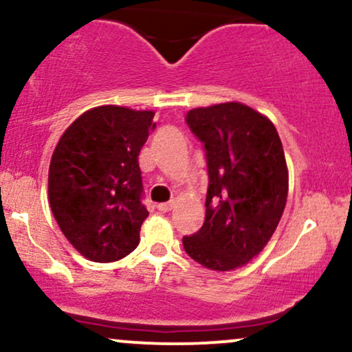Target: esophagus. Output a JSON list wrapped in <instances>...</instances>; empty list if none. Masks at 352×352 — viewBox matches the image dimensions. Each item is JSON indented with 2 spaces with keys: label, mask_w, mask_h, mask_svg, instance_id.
Returning a JSON list of instances; mask_svg holds the SVG:
<instances>
[{
  "label": "esophagus",
  "mask_w": 352,
  "mask_h": 352,
  "mask_svg": "<svg viewBox=\"0 0 352 352\" xmlns=\"http://www.w3.org/2000/svg\"><path fill=\"white\" fill-rule=\"evenodd\" d=\"M172 208H173V201H165V204L157 205V210H160V212H164V213L170 212Z\"/></svg>",
  "instance_id": "obj_1"
}]
</instances>
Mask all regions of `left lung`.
<instances>
[{"label": "left lung", "mask_w": 352, "mask_h": 352, "mask_svg": "<svg viewBox=\"0 0 352 352\" xmlns=\"http://www.w3.org/2000/svg\"><path fill=\"white\" fill-rule=\"evenodd\" d=\"M185 122L204 144L208 168L205 221L184 236L197 263L230 272L265 248L288 197V167L276 127L240 102L192 109Z\"/></svg>", "instance_id": "left-lung-1"}]
</instances>
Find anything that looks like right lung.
Returning a JSON list of instances; mask_svg holds the SVG:
<instances>
[{"label":"right lung","instance_id":"right-lung-1","mask_svg":"<svg viewBox=\"0 0 352 352\" xmlns=\"http://www.w3.org/2000/svg\"><path fill=\"white\" fill-rule=\"evenodd\" d=\"M153 129L152 111L102 106L78 117L56 145L50 165L52 215L91 261H117L139 245L148 212L137 157Z\"/></svg>","mask_w":352,"mask_h":352}]
</instances>
